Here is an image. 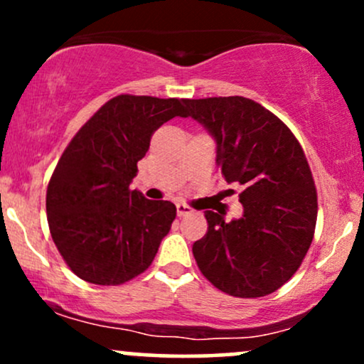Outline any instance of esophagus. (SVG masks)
<instances>
[{
  "label": "esophagus",
  "instance_id": "obj_1",
  "mask_svg": "<svg viewBox=\"0 0 364 364\" xmlns=\"http://www.w3.org/2000/svg\"><path fill=\"white\" fill-rule=\"evenodd\" d=\"M176 212H178V217H186V215L193 214V208L185 205V203H178Z\"/></svg>",
  "mask_w": 364,
  "mask_h": 364
}]
</instances>
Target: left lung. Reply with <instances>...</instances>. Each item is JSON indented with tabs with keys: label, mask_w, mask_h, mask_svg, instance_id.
<instances>
[{
	"label": "left lung",
	"mask_w": 364,
	"mask_h": 364,
	"mask_svg": "<svg viewBox=\"0 0 364 364\" xmlns=\"http://www.w3.org/2000/svg\"><path fill=\"white\" fill-rule=\"evenodd\" d=\"M188 116L217 144L225 181L243 186V215L205 210L207 235L195 241L200 272L236 298L277 291L299 269L316 224V190L292 132L252 99H186Z\"/></svg>",
	"instance_id": "obj_1"
}]
</instances>
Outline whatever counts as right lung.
I'll return each mask as SVG.
<instances>
[{
	"mask_svg": "<svg viewBox=\"0 0 364 364\" xmlns=\"http://www.w3.org/2000/svg\"><path fill=\"white\" fill-rule=\"evenodd\" d=\"M186 99L118 95L78 129L46 195L49 231L75 275L118 286L149 269L176 207L129 190L154 132L186 118Z\"/></svg>",
	"mask_w": 364,
	"mask_h": 364,
	"instance_id": "add662e5",
	"label": "right lung"
}]
</instances>
